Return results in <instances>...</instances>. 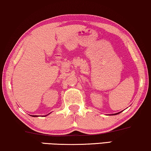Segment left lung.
Returning <instances> with one entry per match:
<instances>
[{
	"label": "left lung",
	"mask_w": 151,
	"mask_h": 151,
	"mask_svg": "<svg viewBox=\"0 0 151 151\" xmlns=\"http://www.w3.org/2000/svg\"><path fill=\"white\" fill-rule=\"evenodd\" d=\"M119 113H120V112H119ZM119 113H117V114H112V115H117V114H118Z\"/></svg>",
	"instance_id": "1"
}]
</instances>
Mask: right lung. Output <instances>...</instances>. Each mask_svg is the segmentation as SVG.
Wrapping results in <instances>:
<instances>
[{
  "instance_id": "1",
  "label": "right lung",
  "mask_w": 151,
  "mask_h": 151,
  "mask_svg": "<svg viewBox=\"0 0 151 151\" xmlns=\"http://www.w3.org/2000/svg\"><path fill=\"white\" fill-rule=\"evenodd\" d=\"M36 116H33V117H36Z\"/></svg>"
}]
</instances>
